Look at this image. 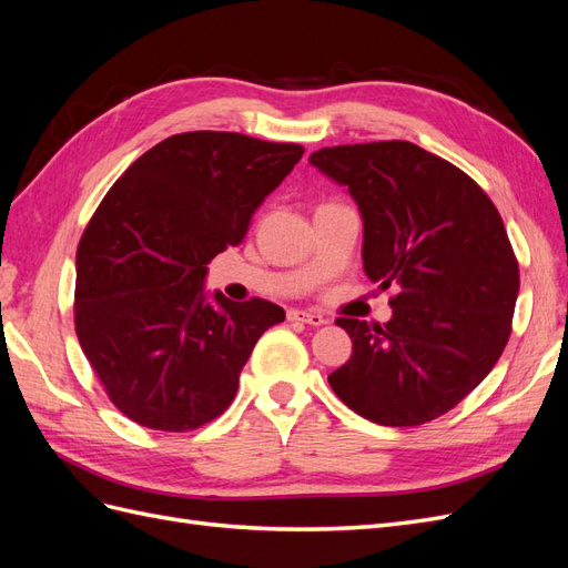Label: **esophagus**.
Wrapping results in <instances>:
<instances>
[{
    "label": "esophagus",
    "instance_id": "obj_1",
    "mask_svg": "<svg viewBox=\"0 0 568 568\" xmlns=\"http://www.w3.org/2000/svg\"><path fill=\"white\" fill-rule=\"evenodd\" d=\"M288 322H303V324H311V326H322L326 324V320L317 313H307V311H288L286 313Z\"/></svg>",
    "mask_w": 568,
    "mask_h": 568
}]
</instances>
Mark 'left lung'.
<instances>
[{
    "label": "left lung",
    "mask_w": 568,
    "mask_h": 568,
    "mask_svg": "<svg viewBox=\"0 0 568 568\" xmlns=\"http://www.w3.org/2000/svg\"><path fill=\"white\" fill-rule=\"evenodd\" d=\"M311 163L348 186L365 222L367 277L395 286L386 324L336 320L353 355L329 384L374 424L438 419L509 341L519 261L505 222L467 173L412 142L324 146Z\"/></svg>",
    "instance_id": "obj_1"
}]
</instances>
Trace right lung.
Listing matches in <instances>:
<instances>
[{
  "label": "right lung",
  "mask_w": 568,
  "mask_h": 568,
  "mask_svg": "<svg viewBox=\"0 0 568 568\" xmlns=\"http://www.w3.org/2000/svg\"><path fill=\"white\" fill-rule=\"evenodd\" d=\"M303 156L301 144L182 132L109 189L75 255V334L109 400L156 432H194L225 412L246 359L284 311L203 296L217 253Z\"/></svg>",
  "instance_id": "obj_1"
}]
</instances>
